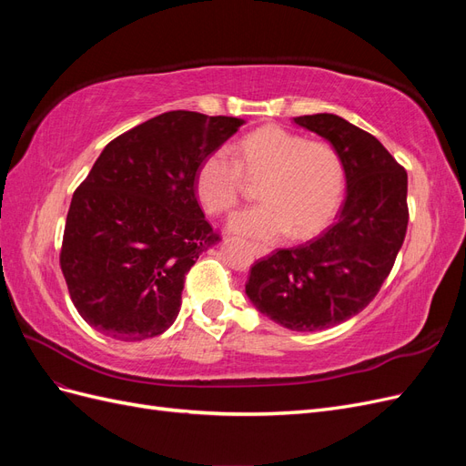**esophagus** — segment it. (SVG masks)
Instances as JSON below:
<instances>
[{
  "instance_id": "34e87169",
  "label": "esophagus",
  "mask_w": 466,
  "mask_h": 466,
  "mask_svg": "<svg viewBox=\"0 0 466 466\" xmlns=\"http://www.w3.org/2000/svg\"><path fill=\"white\" fill-rule=\"evenodd\" d=\"M252 252H255L257 257H268V255H270V248H268L266 245L255 243V245H252Z\"/></svg>"
}]
</instances>
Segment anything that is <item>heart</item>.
<instances>
[{
	"label": "heart",
	"mask_w": 466,
	"mask_h": 466,
	"mask_svg": "<svg viewBox=\"0 0 466 466\" xmlns=\"http://www.w3.org/2000/svg\"><path fill=\"white\" fill-rule=\"evenodd\" d=\"M228 149L209 153L194 188L209 214H229L241 198L243 175L262 177L258 206L231 219V229L255 237H311L334 218L344 190V167L332 146L307 142L281 126H262Z\"/></svg>",
	"instance_id": "1"
}]
</instances>
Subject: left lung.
Masks as SVG:
<instances>
[{"label":"left lung","mask_w":466,"mask_h":466,"mask_svg":"<svg viewBox=\"0 0 466 466\" xmlns=\"http://www.w3.org/2000/svg\"><path fill=\"white\" fill-rule=\"evenodd\" d=\"M293 122L332 144L346 200L327 231L252 266L245 291L281 327L315 332L363 311L390 274L408 225V177L375 136L340 116L320 112Z\"/></svg>","instance_id":"8db88e82"}]
</instances>
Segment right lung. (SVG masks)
Returning <instances> with one entry per match:
<instances>
[{"instance_id":"obj_1","label":"right lung","mask_w":466,"mask_h":466,"mask_svg":"<svg viewBox=\"0 0 466 466\" xmlns=\"http://www.w3.org/2000/svg\"><path fill=\"white\" fill-rule=\"evenodd\" d=\"M245 120L171 110L103 149L74 192L60 266L77 313L122 342L163 334L185 278L219 241L196 198V171Z\"/></svg>"}]
</instances>
